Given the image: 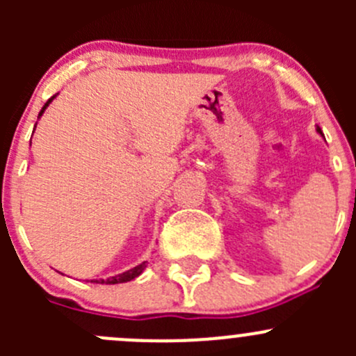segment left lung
I'll return each instance as SVG.
<instances>
[{
    "label": "left lung",
    "instance_id": "1",
    "mask_svg": "<svg viewBox=\"0 0 356 356\" xmlns=\"http://www.w3.org/2000/svg\"><path fill=\"white\" fill-rule=\"evenodd\" d=\"M317 132H318V134H322V131H321V127H317Z\"/></svg>",
    "mask_w": 356,
    "mask_h": 356
}]
</instances>
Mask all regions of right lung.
<instances>
[{
  "label": "right lung",
  "mask_w": 356,
  "mask_h": 356,
  "mask_svg": "<svg viewBox=\"0 0 356 356\" xmlns=\"http://www.w3.org/2000/svg\"><path fill=\"white\" fill-rule=\"evenodd\" d=\"M53 99H55V96H53V98H49L48 102L44 103V106H42V110L39 111V117H41V115L44 113V110L48 108L49 103H51ZM145 268H146V261H143V264L136 265V267L131 268V270L122 272V274H118V275H113V277L106 279V281H105V279H99V281H96V279H95V281H91V282H96V284H120V282H129V281H132V279L138 277V275H141Z\"/></svg>",
  "instance_id": "right-lung-1"
}]
</instances>
